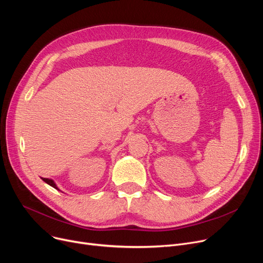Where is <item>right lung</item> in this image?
Listing matches in <instances>:
<instances>
[{"label":"right lung","mask_w":263,"mask_h":263,"mask_svg":"<svg viewBox=\"0 0 263 263\" xmlns=\"http://www.w3.org/2000/svg\"><path fill=\"white\" fill-rule=\"evenodd\" d=\"M41 179H43V180H44L46 183H48V184H49V185H51L52 187L59 190V187L57 186V184H55V183H54V181H53V180H51V179H48V178H41Z\"/></svg>","instance_id":"add662e5"}]
</instances>
